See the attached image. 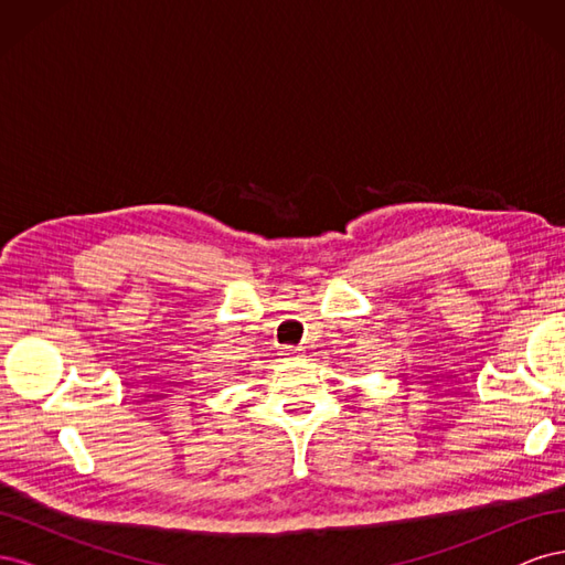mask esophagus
I'll use <instances>...</instances> for the list:
<instances>
[{"instance_id": "34e87169", "label": "esophagus", "mask_w": 565, "mask_h": 565, "mask_svg": "<svg viewBox=\"0 0 565 565\" xmlns=\"http://www.w3.org/2000/svg\"><path fill=\"white\" fill-rule=\"evenodd\" d=\"M280 355H282V361L292 363V361H299V358H301V349H299V347H285V349L280 351Z\"/></svg>"}]
</instances>
